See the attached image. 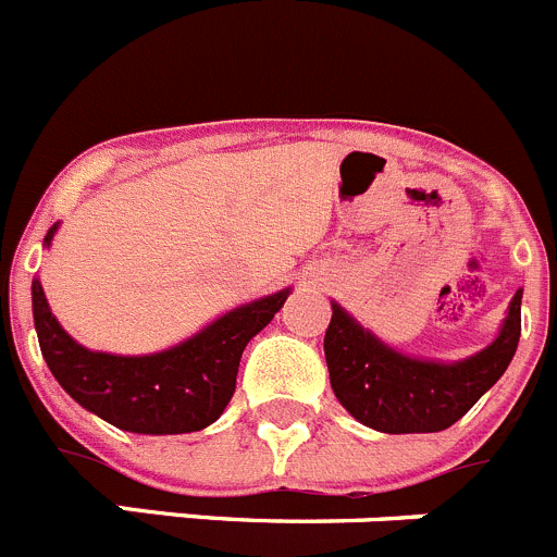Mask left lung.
I'll return each mask as SVG.
<instances>
[{"label": "left lung", "instance_id": "1", "mask_svg": "<svg viewBox=\"0 0 557 557\" xmlns=\"http://www.w3.org/2000/svg\"><path fill=\"white\" fill-rule=\"evenodd\" d=\"M519 337L521 289L510 298L499 334L488 346L455 362L398 351L332 301L323 351L334 396L359 424L410 435L441 432L460 421L508 371Z\"/></svg>", "mask_w": 557, "mask_h": 557}]
</instances>
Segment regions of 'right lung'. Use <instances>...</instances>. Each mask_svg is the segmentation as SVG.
I'll return each instance as SVG.
<instances>
[{
  "mask_svg": "<svg viewBox=\"0 0 557 557\" xmlns=\"http://www.w3.org/2000/svg\"><path fill=\"white\" fill-rule=\"evenodd\" d=\"M61 223L44 236L52 245ZM293 287L228 309L164 351L108 354L81 346L58 323L38 278L33 321L38 346L58 385L88 412L136 435H184L214 424L228 407L245 346L284 307Z\"/></svg>",
  "mask_w": 557,
  "mask_h": 557,
  "instance_id": "1",
  "label": "right lung"
}]
</instances>
